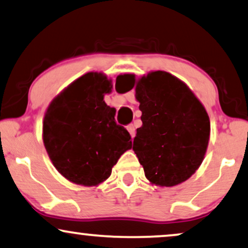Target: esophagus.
I'll use <instances>...</instances> for the list:
<instances>
[{
    "instance_id": "esophagus-1",
    "label": "esophagus",
    "mask_w": 248,
    "mask_h": 248,
    "mask_svg": "<svg viewBox=\"0 0 248 248\" xmlns=\"http://www.w3.org/2000/svg\"><path fill=\"white\" fill-rule=\"evenodd\" d=\"M127 130L129 131V134H130L131 137H134L135 134H136V130H135L134 124H129V126H127Z\"/></svg>"
}]
</instances>
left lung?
Here are the masks:
<instances>
[{
    "label": "left lung",
    "instance_id": "1",
    "mask_svg": "<svg viewBox=\"0 0 248 248\" xmlns=\"http://www.w3.org/2000/svg\"><path fill=\"white\" fill-rule=\"evenodd\" d=\"M124 92L135 88L143 124L137 128L133 150L145 177L158 186H175L190 178L205 158L211 121L205 106L183 81L165 71L136 79L120 74ZM117 89V83H115Z\"/></svg>",
    "mask_w": 248,
    "mask_h": 248
}]
</instances>
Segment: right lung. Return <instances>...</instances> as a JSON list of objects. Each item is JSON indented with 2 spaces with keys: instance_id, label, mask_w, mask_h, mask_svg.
I'll return each instance as SVG.
<instances>
[{
  "instance_id": "add662e5",
  "label": "right lung",
  "mask_w": 248,
  "mask_h": 248,
  "mask_svg": "<svg viewBox=\"0 0 248 248\" xmlns=\"http://www.w3.org/2000/svg\"><path fill=\"white\" fill-rule=\"evenodd\" d=\"M113 89L102 72H88L52 99L43 118V144L55 168L78 186H97L131 149L126 128L104 102Z\"/></svg>"
}]
</instances>
